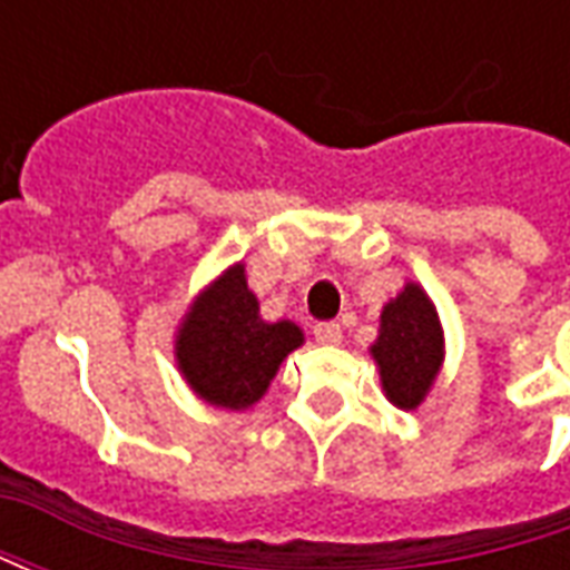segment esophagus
Returning <instances> with one entry per match:
<instances>
[{"instance_id":"obj_1","label":"esophagus","mask_w":570,"mask_h":570,"mask_svg":"<svg viewBox=\"0 0 570 570\" xmlns=\"http://www.w3.org/2000/svg\"><path fill=\"white\" fill-rule=\"evenodd\" d=\"M314 338L321 342V345H338L342 342V326L335 321H323L314 326Z\"/></svg>"}]
</instances>
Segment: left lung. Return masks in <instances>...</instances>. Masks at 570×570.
<instances>
[{"label": "left lung", "instance_id": "1", "mask_svg": "<svg viewBox=\"0 0 570 570\" xmlns=\"http://www.w3.org/2000/svg\"><path fill=\"white\" fill-rule=\"evenodd\" d=\"M372 357L382 370L387 400L400 409L419 406L442 363L440 317L419 284H406L391 305H384Z\"/></svg>", "mask_w": 570, "mask_h": 570}]
</instances>
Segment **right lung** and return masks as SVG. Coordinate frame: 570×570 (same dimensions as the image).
<instances>
[{
	"label": "right lung",
	"mask_w": 570,
	"mask_h": 570,
	"mask_svg": "<svg viewBox=\"0 0 570 570\" xmlns=\"http://www.w3.org/2000/svg\"><path fill=\"white\" fill-rule=\"evenodd\" d=\"M302 345L296 323H265L235 265L195 302L176 338V360L195 394L213 406L247 409L268 391L274 372Z\"/></svg>",
	"instance_id": "right-lung-1"
}]
</instances>
